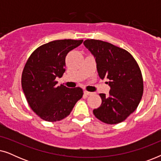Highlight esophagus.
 Listing matches in <instances>:
<instances>
[{"instance_id": "1", "label": "esophagus", "mask_w": 161, "mask_h": 161, "mask_svg": "<svg viewBox=\"0 0 161 161\" xmlns=\"http://www.w3.org/2000/svg\"><path fill=\"white\" fill-rule=\"evenodd\" d=\"M93 93L92 92H87V91H84V94L85 95H91V94H92Z\"/></svg>"}]
</instances>
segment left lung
Listing matches in <instances>:
<instances>
[{
  "instance_id": "8db88e82",
  "label": "left lung",
  "mask_w": 161,
  "mask_h": 161,
  "mask_svg": "<svg viewBox=\"0 0 161 161\" xmlns=\"http://www.w3.org/2000/svg\"><path fill=\"white\" fill-rule=\"evenodd\" d=\"M85 47L95 58L99 76L107 79L109 95L100 94L102 104L93 113L106 124H118L137 108L144 85L140 68L132 55L122 48L101 40L86 39Z\"/></svg>"
}]
</instances>
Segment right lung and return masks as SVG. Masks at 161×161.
<instances>
[{
    "label": "right lung",
    "instance_id": "right-lung-1",
    "mask_svg": "<svg viewBox=\"0 0 161 161\" xmlns=\"http://www.w3.org/2000/svg\"><path fill=\"white\" fill-rule=\"evenodd\" d=\"M81 40L61 39L40 46L31 55L22 74V88L30 107L47 122L60 121L71 113L83 97L80 87L57 86L56 78L65 72V58Z\"/></svg>",
    "mask_w": 161,
    "mask_h": 161
}]
</instances>
